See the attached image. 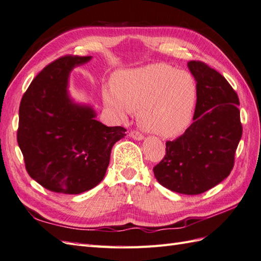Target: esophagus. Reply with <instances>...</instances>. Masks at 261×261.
Segmentation results:
<instances>
[{"label":"esophagus","mask_w":261,"mask_h":261,"mask_svg":"<svg viewBox=\"0 0 261 261\" xmlns=\"http://www.w3.org/2000/svg\"><path fill=\"white\" fill-rule=\"evenodd\" d=\"M130 137L133 140H137V141H142V140L144 139V137L141 135V133L138 132V131H131L130 132Z\"/></svg>","instance_id":"1"}]
</instances>
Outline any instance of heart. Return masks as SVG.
<instances>
[{
    "mask_svg": "<svg viewBox=\"0 0 261 261\" xmlns=\"http://www.w3.org/2000/svg\"><path fill=\"white\" fill-rule=\"evenodd\" d=\"M106 103L120 117L138 110L143 129L162 138H175L191 125L197 105V85L190 72L166 64H150L119 72Z\"/></svg>",
    "mask_w": 261,
    "mask_h": 261,
    "instance_id": "obj_1",
    "label": "heart"
}]
</instances>
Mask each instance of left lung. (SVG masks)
Here are the masks:
<instances>
[{
	"label": "left lung",
	"instance_id": "8db88e82",
	"mask_svg": "<svg viewBox=\"0 0 261 261\" xmlns=\"http://www.w3.org/2000/svg\"><path fill=\"white\" fill-rule=\"evenodd\" d=\"M188 67L197 85L194 122L166 142L165 156L153 172L164 188L197 195L229 175L243 128L238 96L225 77L202 62Z\"/></svg>",
	"mask_w": 261,
	"mask_h": 261
}]
</instances>
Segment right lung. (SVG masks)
<instances>
[{
	"label": "right lung",
	"mask_w": 261,
	"mask_h": 261,
	"mask_svg": "<svg viewBox=\"0 0 261 261\" xmlns=\"http://www.w3.org/2000/svg\"><path fill=\"white\" fill-rule=\"evenodd\" d=\"M92 56H65L34 78L19 105L17 143L30 176L43 188L80 194L102 181L122 126H107L90 105L75 101L69 77Z\"/></svg>",
	"instance_id": "1"
}]
</instances>
